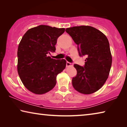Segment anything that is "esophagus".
<instances>
[{"mask_svg": "<svg viewBox=\"0 0 127 127\" xmlns=\"http://www.w3.org/2000/svg\"><path fill=\"white\" fill-rule=\"evenodd\" d=\"M72 65H73V64H72V63H69V62H66V66H72Z\"/></svg>", "mask_w": 127, "mask_h": 127, "instance_id": "obj_1", "label": "esophagus"}]
</instances>
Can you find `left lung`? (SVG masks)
Wrapping results in <instances>:
<instances>
[{"instance_id": "left-lung-1", "label": "left lung", "mask_w": 127, "mask_h": 127, "mask_svg": "<svg viewBox=\"0 0 127 127\" xmlns=\"http://www.w3.org/2000/svg\"><path fill=\"white\" fill-rule=\"evenodd\" d=\"M65 31L77 45L79 56L86 55L84 66L74 64L77 74L72 79L74 89L89 95L98 91L107 80L110 73L112 56L106 36L89 26L67 28Z\"/></svg>"}]
</instances>
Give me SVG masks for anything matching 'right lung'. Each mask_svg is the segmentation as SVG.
<instances>
[{
	"mask_svg": "<svg viewBox=\"0 0 127 127\" xmlns=\"http://www.w3.org/2000/svg\"><path fill=\"white\" fill-rule=\"evenodd\" d=\"M64 28L40 25L25 33L19 44L17 71L23 85L30 91L44 94L55 87L57 76L65 69V59L48 56L54 52L57 39Z\"/></svg>",
	"mask_w": 127,
	"mask_h": 127,
	"instance_id": "obj_1",
	"label": "right lung"
}]
</instances>
